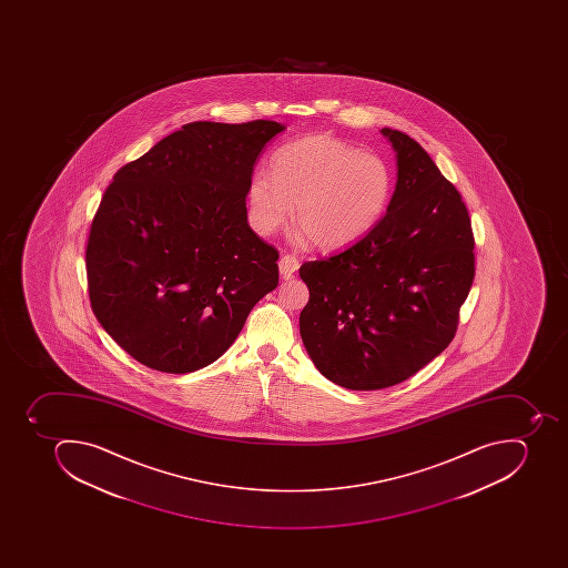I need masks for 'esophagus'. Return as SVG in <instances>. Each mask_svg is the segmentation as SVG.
<instances>
[{"instance_id": "esophagus-1", "label": "esophagus", "mask_w": 568, "mask_h": 568, "mask_svg": "<svg viewBox=\"0 0 568 568\" xmlns=\"http://www.w3.org/2000/svg\"><path fill=\"white\" fill-rule=\"evenodd\" d=\"M298 260H296L295 255L284 254L278 261V270H281L282 278H291L293 277V273L298 270Z\"/></svg>"}]
</instances>
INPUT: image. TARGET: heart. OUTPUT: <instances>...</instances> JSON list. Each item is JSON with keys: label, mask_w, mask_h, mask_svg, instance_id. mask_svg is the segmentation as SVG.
Wrapping results in <instances>:
<instances>
[{"label": "heart", "mask_w": 568, "mask_h": 568, "mask_svg": "<svg viewBox=\"0 0 568 568\" xmlns=\"http://www.w3.org/2000/svg\"><path fill=\"white\" fill-rule=\"evenodd\" d=\"M272 172L257 170L246 187L252 229L270 236L296 204L298 240L322 251L358 242L381 224L394 192L389 163L334 136H307L275 152Z\"/></svg>", "instance_id": "1"}]
</instances>
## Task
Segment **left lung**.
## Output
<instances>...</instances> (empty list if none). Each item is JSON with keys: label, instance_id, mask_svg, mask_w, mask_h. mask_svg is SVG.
<instances>
[{"label": "left lung", "instance_id": "8db88e82", "mask_svg": "<svg viewBox=\"0 0 568 568\" xmlns=\"http://www.w3.org/2000/svg\"><path fill=\"white\" fill-rule=\"evenodd\" d=\"M398 181L381 224L300 266L308 302L300 334L325 378L376 390L416 375L455 337L474 281V236L460 193L416 140L384 128Z\"/></svg>", "mask_w": 568, "mask_h": 568}]
</instances>
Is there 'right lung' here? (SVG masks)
I'll return each mask as SVG.
<instances>
[{
    "label": "right lung",
    "instance_id": "1",
    "mask_svg": "<svg viewBox=\"0 0 568 568\" xmlns=\"http://www.w3.org/2000/svg\"><path fill=\"white\" fill-rule=\"evenodd\" d=\"M273 121L192 122L122 166L90 225L92 311L151 369L210 366L278 284V252L246 222V187Z\"/></svg>",
    "mask_w": 568,
    "mask_h": 568
}]
</instances>
